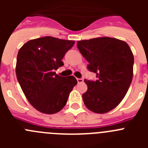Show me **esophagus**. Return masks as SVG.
Instances as JSON below:
<instances>
[{"label": "esophagus", "instance_id": "1", "mask_svg": "<svg viewBox=\"0 0 148 148\" xmlns=\"http://www.w3.org/2000/svg\"><path fill=\"white\" fill-rule=\"evenodd\" d=\"M77 82H78V83H82L84 82L83 78H77Z\"/></svg>", "mask_w": 148, "mask_h": 148}]
</instances>
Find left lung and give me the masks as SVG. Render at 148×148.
<instances>
[{"label":"left lung","mask_w":148,"mask_h":148,"mask_svg":"<svg viewBox=\"0 0 148 148\" xmlns=\"http://www.w3.org/2000/svg\"><path fill=\"white\" fill-rule=\"evenodd\" d=\"M77 47L89 62L87 69L98 78L84 80L87 90L82 95L84 103L94 113H108L119 104L131 84V49L125 41L109 37L79 40Z\"/></svg>","instance_id":"1"}]
</instances>
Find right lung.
Listing matches in <instances>:
<instances>
[{
    "mask_svg": "<svg viewBox=\"0 0 148 148\" xmlns=\"http://www.w3.org/2000/svg\"><path fill=\"white\" fill-rule=\"evenodd\" d=\"M74 40L47 36L29 40L17 56L16 76L29 102L40 113L54 114L66 105L77 80L63 77L56 70L64 65V55Z\"/></svg>",
    "mask_w": 148,
    "mask_h": 148,
    "instance_id": "obj_1",
    "label": "right lung"
}]
</instances>
